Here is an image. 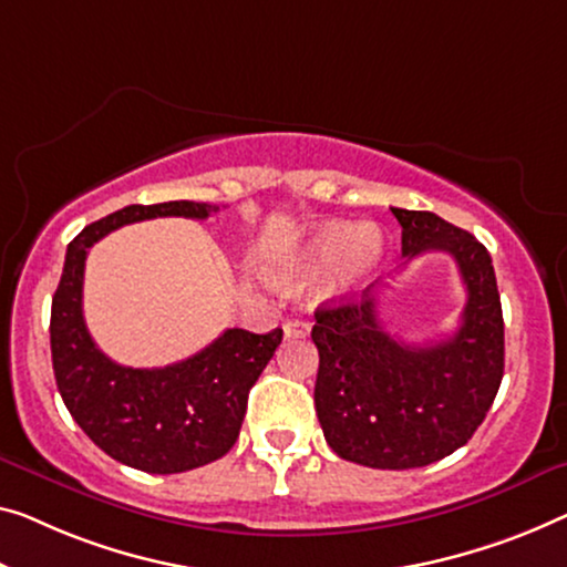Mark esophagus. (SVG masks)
Returning <instances> with one entry per match:
<instances>
[{
  "mask_svg": "<svg viewBox=\"0 0 567 567\" xmlns=\"http://www.w3.org/2000/svg\"><path fill=\"white\" fill-rule=\"evenodd\" d=\"M282 331H285V338H306L310 333V323L302 318H292V320H285Z\"/></svg>",
  "mask_w": 567,
  "mask_h": 567,
  "instance_id": "1",
  "label": "esophagus"
}]
</instances>
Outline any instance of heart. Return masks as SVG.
<instances>
[{"mask_svg":"<svg viewBox=\"0 0 567 567\" xmlns=\"http://www.w3.org/2000/svg\"><path fill=\"white\" fill-rule=\"evenodd\" d=\"M384 259V239L377 226L351 221L318 224L290 255L267 267L269 280L298 287L331 269V290L357 295L374 280Z\"/></svg>","mask_w":567,"mask_h":567,"instance_id":"obj_1","label":"heart"}]
</instances>
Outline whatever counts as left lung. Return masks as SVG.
Segmentation results:
<instances>
[{
    "label": "left lung",
    "instance_id": "left-lung-1",
    "mask_svg": "<svg viewBox=\"0 0 567 567\" xmlns=\"http://www.w3.org/2000/svg\"><path fill=\"white\" fill-rule=\"evenodd\" d=\"M402 255L445 251L466 285L451 338L404 343L379 323L369 287L320 306L316 412L333 453L369 468H420L458 451L484 422L504 377V318L492 257L476 236L430 210L392 208Z\"/></svg>",
    "mask_w": 567,
    "mask_h": 567
}]
</instances>
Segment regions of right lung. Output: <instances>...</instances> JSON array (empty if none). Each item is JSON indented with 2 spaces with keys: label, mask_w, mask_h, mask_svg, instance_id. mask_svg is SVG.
<instances>
[{
  "label": "right lung",
  "mask_w": 567,
  "mask_h": 567,
  "mask_svg": "<svg viewBox=\"0 0 567 567\" xmlns=\"http://www.w3.org/2000/svg\"><path fill=\"white\" fill-rule=\"evenodd\" d=\"M216 210L218 206L196 200L126 206L89 224L68 244L50 310L58 392L101 451L137 471L183 473L229 453L239 437L249 390L282 343V328L261 336L229 328L177 364L122 367L99 351L83 320V267L89 249L120 226L159 216L208 218Z\"/></svg>",
  "instance_id": "add662e5"
}]
</instances>
